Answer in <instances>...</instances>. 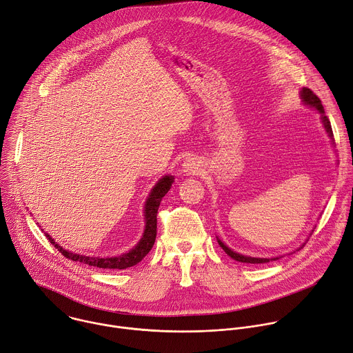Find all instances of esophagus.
<instances>
[{"mask_svg":"<svg viewBox=\"0 0 353 353\" xmlns=\"http://www.w3.org/2000/svg\"><path fill=\"white\" fill-rule=\"evenodd\" d=\"M200 164L196 159H188L185 163H183V168H185V172H189V174H196L200 168Z\"/></svg>","mask_w":353,"mask_h":353,"instance_id":"34e87169","label":"esophagus"}]
</instances>
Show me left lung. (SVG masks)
<instances>
[{"label": "left lung", "mask_w": 353, "mask_h": 353, "mask_svg": "<svg viewBox=\"0 0 353 353\" xmlns=\"http://www.w3.org/2000/svg\"><path fill=\"white\" fill-rule=\"evenodd\" d=\"M301 96H302V100L305 101V104H307V105H312V107H316L319 111H320V114H321V119H323V123H324V128H325V130L328 132V134L332 137V129H331V123H330V119L324 115V107H323V104H321V100L310 90V89H307V88H303L302 89V92H301ZM219 245L223 248V250L228 254V256H231L234 260H236V261H241V263H250V264H259V263H268L270 261V259H256V257H248V256H242V254H239V253H235L234 250H231L230 248H227L220 239H219ZM275 260V259H274Z\"/></svg>", "instance_id": "obj_1"}]
</instances>
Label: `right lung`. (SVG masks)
Instances as JSON below:
<instances>
[{
  "label": "right lung",
  "mask_w": 353,
  "mask_h": 353,
  "mask_svg": "<svg viewBox=\"0 0 353 353\" xmlns=\"http://www.w3.org/2000/svg\"><path fill=\"white\" fill-rule=\"evenodd\" d=\"M174 182L172 176H164L163 179L159 181V183L153 188L148 201H146V210H145V217H146V230L143 234V238L140 239V242L137 243L136 248H133L129 253H125L122 256L118 257H90V256H81V254H75L63 250L61 246H58L51 238L50 235H47V238L50 239V242L62 253L63 257L74 260V261H79L88 265H93V267H100V268H117V270H123L132 265H136L139 261H142L145 259V256L152 250L154 242H156V235H157V210L160 207L161 199L167 194V192L170 190L171 185Z\"/></svg>",
  "instance_id": "1"
}]
</instances>
